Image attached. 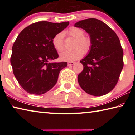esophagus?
I'll return each mask as SVG.
<instances>
[{
    "label": "esophagus",
    "mask_w": 135,
    "mask_h": 135,
    "mask_svg": "<svg viewBox=\"0 0 135 135\" xmlns=\"http://www.w3.org/2000/svg\"><path fill=\"white\" fill-rule=\"evenodd\" d=\"M74 64V62H68V66H71L73 65Z\"/></svg>",
    "instance_id": "obj_1"
}]
</instances>
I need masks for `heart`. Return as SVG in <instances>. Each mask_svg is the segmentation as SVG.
I'll return each mask as SVG.
<instances>
[{
  "instance_id": "obj_1",
  "label": "heart",
  "mask_w": 135,
  "mask_h": 135,
  "mask_svg": "<svg viewBox=\"0 0 135 135\" xmlns=\"http://www.w3.org/2000/svg\"><path fill=\"white\" fill-rule=\"evenodd\" d=\"M67 35L76 38L74 48L71 51H64L59 55L60 59L65 62H73L78 60L83 56L84 52L88 53L90 51L92 42L89 37L84 36L83 30L78 27H71L67 32ZM52 45L58 52H61L64 49V35L62 33H59L54 36L52 39Z\"/></svg>"
}]
</instances>
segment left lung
I'll use <instances>...</instances> for the list:
<instances>
[{"instance_id":"obj_1","label":"left lung","mask_w":135,"mask_h":135,"mask_svg":"<svg viewBox=\"0 0 135 135\" xmlns=\"http://www.w3.org/2000/svg\"><path fill=\"white\" fill-rule=\"evenodd\" d=\"M90 36V51L80 62L83 70L78 75L80 86L88 94L102 96L113 89L123 68V51L117 35L100 20L89 18L76 22Z\"/></svg>"}]
</instances>
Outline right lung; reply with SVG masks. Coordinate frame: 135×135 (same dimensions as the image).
<instances>
[{
	"instance_id": "obj_1",
	"label": "right lung",
	"mask_w": 135,
	"mask_h": 135,
	"mask_svg": "<svg viewBox=\"0 0 135 135\" xmlns=\"http://www.w3.org/2000/svg\"><path fill=\"white\" fill-rule=\"evenodd\" d=\"M68 24L69 22H37L18 36L12 48L11 64L15 77L27 92L42 95L48 92L56 83L60 71L67 66L66 62L50 61L58 58L52 39Z\"/></svg>"
}]
</instances>
